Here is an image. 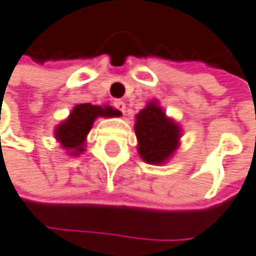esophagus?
I'll use <instances>...</instances> for the list:
<instances>
[{
  "instance_id": "obj_1",
  "label": "esophagus",
  "mask_w": 256,
  "mask_h": 256,
  "mask_svg": "<svg viewBox=\"0 0 256 256\" xmlns=\"http://www.w3.org/2000/svg\"><path fill=\"white\" fill-rule=\"evenodd\" d=\"M114 108H116L118 111H120V112H125V104L122 102V100H114Z\"/></svg>"
}]
</instances>
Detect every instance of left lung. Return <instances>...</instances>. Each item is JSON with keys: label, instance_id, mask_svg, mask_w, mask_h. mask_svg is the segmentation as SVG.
Here are the masks:
<instances>
[{"label": "left lung", "instance_id": "obj_1", "mask_svg": "<svg viewBox=\"0 0 256 256\" xmlns=\"http://www.w3.org/2000/svg\"><path fill=\"white\" fill-rule=\"evenodd\" d=\"M136 136L140 157L148 163H163L177 150L180 130L152 102L137 114Z\"/></svg>", "mask_w": 256, "mask_h": 256}]
</instances>
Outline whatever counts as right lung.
Segmentation results:
<instances>
[{
  "mask_svg": "<svg viewBox=\"0 0 256 256\" xmlns=\"http://www.w3.org/2000/svg\"><path fill=\"white\" fill-rule=\"evenodd\" d=\"M98 116H105V118L119 116V111L110 106L100 108L92 104L76 105L70 114V118L58 126L56 138L62 144L64 148L74 151V156L79 154L80 151H84L82 145L85 142V137Z\"/></svg>",
  "mask_w": 256,
  "mask_h": 256,
  "instance_id": "obj_1",
  "label": "right lung"
}]
</instances>
